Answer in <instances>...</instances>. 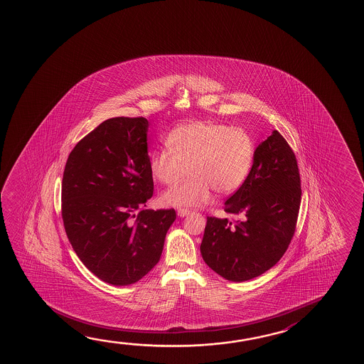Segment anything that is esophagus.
I'll list each match as a JSON object with an SVG mask.
<instances>
[{
  "label": "esophagus",
  "instance_id": "obj_1",
  "mask_svg": "<svg viewBox=\"0 0 364 364\" xmlns=\"http://www.w3.org/2000/svg\"><path fill=\"white\" fill-rule=\"evenodd\" d=\"M191 213V212L189 209H184V208H180V209H178V215H179L180 218H184L186 215H189Z\"/></svg>",
  "mask_w": 364,
  "mask_h": 364
}]
</instances>
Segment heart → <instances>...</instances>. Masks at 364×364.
<instances>
[{
  "instance_id": "1",
  "label": "heart",
  "mask_w": 364,
  "mask_h": 364,
  "mask_svg": "<svg viewBox=\"0 0 364 364\" xmlns=\"http://www.w3.org/2000/svg\"><path fill=\"white\" fill-rule=\"evenodd\" d=\"M165 149L151 152L152 178L168 186L189 171L191 179L165 191L161 202L171 207H196L209 202L213 191L228 194L241 188L251 171L255 142L251 134L230 124L196 121L168 134Z\"/></svg>"
}]
</instances>
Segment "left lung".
I'll return each mask as SVG.
<instances>
[{"label":"left lung","instance_id":"1","mask_svg":"<svg viewBox=\"0 0 364 364\" xmlns=\"http://www.w3.org/2000/svg\"><path fill=\"white\" fill-rule=\"evenodd\" d=\"M300 185L295 154L274 129L255 150L246 181L224 203V210L240 219L208 217L200 245L204 262L235 282L274 267L295 233Z\"/></svg>","mask_w":364,"mask_h":364}]
</instances>
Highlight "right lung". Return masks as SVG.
Returning <instances> with one entry per match:
<instances>
[{"mask_svg": "<svg viewBox=\"0 0 364 364\" xmlns=\"http://www.w3.org/2000/svg\"><path fill=\"white\" fill-rule=\"evenodd\" d=\"M149 121L102 122L69 154L62 215L79 259L98 279L127 286L149 274L176 219L173 209H142L154 193L147 152Z\"/></svg>", "mask_w": 364, "mask_h": 364, "instance_id": "obj_1", "label": "right lung"}]
</instances>
